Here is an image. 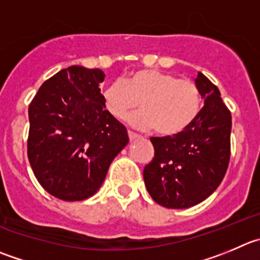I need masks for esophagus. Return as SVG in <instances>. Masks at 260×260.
Returning <instances> with one entry per match:
<instances>
[{
	"mask_svg": "<svg viewBox=\"0 0 260 260\" xmlns=\"http://www.w3.org/2000/svg\"><path fill=\"white\" fill-rule=\"evenodd\" d=\"M127 134H128V139L130 140H135L140 137L139 134H137V133H134V132H130V130H128Z\"/></svg>",
	"mask_w": 260,
	"mask_h": 260,
	"instance_id": "esophagus-1",
	"label": "esophagus"
}]
</instances>
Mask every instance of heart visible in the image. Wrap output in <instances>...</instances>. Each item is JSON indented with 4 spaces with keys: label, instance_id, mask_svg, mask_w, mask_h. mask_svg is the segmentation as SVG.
<instances>
[{
    "label": "heart",
    "instance_id": "obj_1",
    "mask_svg": "<svg viewBox=\"0 0 260 260\" xmlns=\"http://www.w3.org/2000/svg\"><path fill=\"white\" fill-rule=\"evenodd\" d=\"M106 111L122 120L135 108H143L130 117L140 128H154L162 137L184 133L199 116L203 106L200 89L190 79L155 69H139L122 81H113L102 90Z\"/></svg>",
    "mask_w": 260,
    "mask_h": 260
}]
</instances>
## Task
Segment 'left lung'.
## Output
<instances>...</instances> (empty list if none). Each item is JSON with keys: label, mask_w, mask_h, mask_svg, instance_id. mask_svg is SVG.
Masks as SVG:
<instances>
[{"label": "left lung", "mask_w": 260, "mask_h": 260, "mask_svg": "<svg viewBox=\"0 0 260 260\" xmlns=\"http://www.w3.org/2000/svg\"><path fill=\"white\" fill-rule=\"evenodd\" d=\"M195 84L204 100L197 120L179 135L150 138L154 157L143 177L153 200L166 208L199 204L219 186L229 167L231 112L207 76L198 73Z\"/></svg>", "instance_id": "obj_1"}]
</instances>
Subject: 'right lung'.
<instances>
[{
  "label": "right lung",
  "mask_w": 260,
  "mask_h": 260,
  "mask_svg": "<svg viewBox=\"0 0 260 260\" xmlns=\"http://www.w3.org/2000/svg\"><path fill=\"white\" fill-rule=\"evenodd\" d=\"M100 69L70 66L44 81L29 105L28 158L46 191L66 202L88 199L128 143L106 111Z\"/></svg>",
  "instance_id": "add662e5"
}]
</instances>
